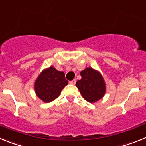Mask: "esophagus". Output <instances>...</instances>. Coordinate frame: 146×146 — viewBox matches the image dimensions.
<instances>
[{
    "mask_svg": "<svg viewBox=\"0 0 146 146\" xmlns=\"http://www.w3.org/2000/svg\"><path fill=\"white\" fill-rule=\"evenodd\" d=\"M75 83H76V80H73L69 82V84L71 85H75Z\"/></svg>",
    "mask_w": 146,
    "mask_h": 146,
    "instance_id": "34e87169",
    "label": "esophagus"
}]
</instances>
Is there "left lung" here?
<instances>
[{
    "mask_svg": "<svg viewBox=\"0 0 146 146\" xmlns=\"http://www.w3.org/2000/svg\"><path fill=\"white\" fill-rule=\"evenodd\" d=\"M82 77L76 82L82 97L86 101L94 103L103 97L106 91L105 82L98 71L89 67L80 72Z\"/></svg>",
    "mask_w": 146,
    "mask_h": 146,
    "instance_id": "1",
    "label": "left lung"
}]
</instances>
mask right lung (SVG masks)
I'll return each instance as SVG.
<instances>
[{"mask_svg": "<svg viewBox=\"0 0 146 146\" xmlns=\"http://www.w3.org/2000/svg\"><path fill=\"white\" fill-rule=\"evenodd\" d=\"M65 74L50 66L42 72L35 81L34 89L37 96L44 102H50L58 97L66 85Z\"/></svg>", "mask_w": 146, "mask_h": 146, "instance_id": "obj_1", "label": "right lung"}]
</instances>
